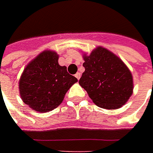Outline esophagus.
<instances>
[{"instance_id":"esophagus-1","label":"esophagus","mask_w":153,"mask_h":153,"mask_svg":"<svg viewBox=\"0 0 153 153\" xmlns=\"http://www.w3.org/2000/svg\"><path fill=\"white\" fill-rule=\"evenodd\" d=\"M75 76L77 78V80H79L80 77H81V73H80V72H77V73L75 75Z\"/></svg>"}]
</instances>
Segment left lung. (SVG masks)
<instances>
[{
	"instance_id": "1",
	"label": "left lung",
	"mask_w": 153,
	"mask_h": 153,
	"mask_svg": "<svg viewBox=\"0 0 153 153\" xmlns=\"http://www.w3.org/2000/svg\"><path fill=\"white\" fill-rule=\"evenodd\" d=\"M85 71L79 84L93 102L101 108L122 107L131 97L134 89L131 71L119 57L103 47L89 55L83 54Z\"/></svg>"
}]
</instances>
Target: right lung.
<instances>
[{"label":"right lung","mask_w":153,"mask_h":153,"mask_svg":"<svg viewBox=\"0 0 153 153\" xmlns=\"http://www.w3.org/2000/svg\"><path fill=\"white\" fill-rule=\"evenodd\" d=\"M58 60L56 52L45 50L27 65L21 75L19 94L33 111L44 113L58 107L69 88L77 82Z\"/></svg>","instance_id":"add662e5"}]
</instances>
